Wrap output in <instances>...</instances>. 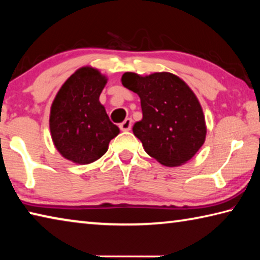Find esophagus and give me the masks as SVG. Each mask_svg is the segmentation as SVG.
<instances>
[{"instance_id": "1", "label": "esophagus", "mask_w": 260, "mask_h": 260, "mask_svg": "<svg viewBox=\"0 0 260 260\" xmlns=\"http://www.w3.org/2000/svg\"><path fill=\"white\" fill-rule=\"evenodd\" d=\"M132 125H133V120H132L131 118H127L124 122H121L119 127L121 131H129L132 128Z\"/></svg>"}]
</instances>
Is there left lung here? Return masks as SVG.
Masks as SVG:
<instances>
[{
  "label": "left lung",
  "mask_w": 260,
  "mask_h": 260,
  "mask_svg": "<svg viewBox=\"0 0 260 260\" xmlns=\"http://www.w3.org/2000/svg\"><path fill=\"white\" fill-rule=\"evenodd\" d=\"M121 82L140 96L143 117L133 133L149 156L165 166H178L200 150L206 135L204 114L186 82L169 72L147 77L126 72Z\"/></svg>",
  "instance_id": "8db88e82"
}]
</instances>
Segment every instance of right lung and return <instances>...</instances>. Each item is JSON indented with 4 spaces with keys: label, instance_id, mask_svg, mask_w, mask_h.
<instances>
[{
    "label": "right lung",
    "instance_id": "1",
    "mask_svg": "<svg viewBox=\"0 0 260 260\" xmlns=\"http://www.w3.org/2000/svg\"><path fill=\"white\" fill-rule=\"evenodd\" d=\"M107 78L93 68L77 70L60 87L50 110V132L60 155L77 164L98 160L119 134L100 95Z\"/></svg>",
    "mask_w": 260,
    "mask_h": 260
}]
</instances>
